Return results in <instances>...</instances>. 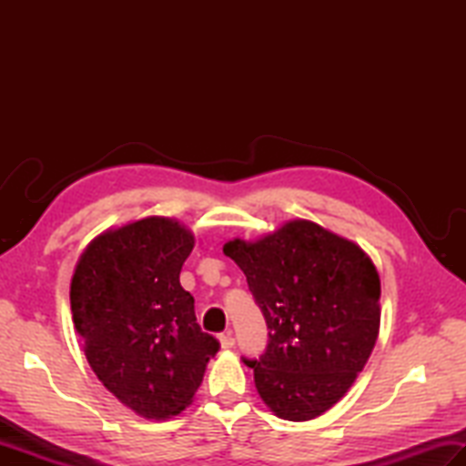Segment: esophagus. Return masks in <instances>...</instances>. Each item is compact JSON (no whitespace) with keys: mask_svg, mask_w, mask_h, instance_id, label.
Here are the masks:
<instances>
[{"mask_svg":"<svg viewBox=\"0 0 466 466\" xmlns=\"http://www.w3.org/2000/svg\"><path fill=\"white\" fill-rule=\"evenodd\" d=\"M220 346H222L224 350H230V349H232V346H234V339H232V334H230V332L220 336Z\"/></svg>","mask_w":466,"mask_h":466,"instance_id":"34e87169","label":"esophagus"}]
</instances>
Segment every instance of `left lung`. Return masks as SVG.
Here are the masks:
<instances>
[{
    "mask_svg": "<svg viewBox=\"0 0 466 466\" xmlns=\"http://www.w3.org/2000/svg\"><path fill=\"white\" fill-rule=\"evenodd\" d=\"M240 266L268 324L254 370L260 399L284 420H312L350 390L380 330V279L359 244L296 218L258 240L234 238Z\"/></svg>",
    "mask_w": 466,
    "mask_h": 466,
    "instance_id": "8db88e82",
    "label": "left lung"
}]
</instances>
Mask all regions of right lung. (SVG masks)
Wrapping results in <instances>:
<instances>
[{"label": "right lung", "mask_w": 466, "mask_h": 466, "mask_svg": "<svg viewBox=\"0 0 466 466\" xmlns=\"http://www.w3.org/2000/svg\"><path fill=\"white\" fill-rule=\"evenodd\" d=\"M194 234L174 218L107 228L77 260L69 302L86 359L114 397L147 420L190 407L220 349L196 322L180 270Z\"/></svg>", "instance_id": "right-lung-1"}]
</instances>
